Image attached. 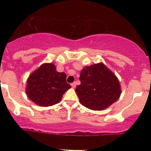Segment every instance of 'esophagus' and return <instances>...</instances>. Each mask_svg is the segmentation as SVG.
Listing matches in <instances>:
<instances>
[{
	"label": "esophagus",
	"mask_w": 151,
	"mask_h": 151,
	"mask_svg": "<svg viewBox=\"0 0 151 151\" xmlns=\"http://www.w3.org/2000/svg\"><path fill=\"white\" fill-rule=\"evenodd\" d=\"M71 86H72V88H75L76 87V83L75 82H73L71 84Z\"/></svg>",
	"instance_id": "esophagus-1"
}]
</instances>
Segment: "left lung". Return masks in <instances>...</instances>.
Wrapping results in <instances>:
<instances>
[{
	"mask_svg": "<svg viewBox=\"0 0 151 151\" xmlns=\"http://www.w3.org/2000/svg\"><path fill=\"white\" fill-rule=\"evenodd\" d=\"M79 80L76 93L81 104L91 110L108 108L121 96L119 79L102 62L84 67Z\"/></svg>",
	"mask_w": 151,
	"mask_h": 151,
	"instance_id": "left-lung-1",
	"label": "left lung"
}]
</instances>
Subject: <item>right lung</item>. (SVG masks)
<instances>
[{"label":"right lung","instance_id":"obj_1","mask_svg":"<svg viewBox=\"0 0 151 151\" xmlns=\"http://www.w3.org/2000/svg\"><path fill=\"white\" fill-rule=\"evenodd\" d=\"M65 72H57L52 63H44L27 78L26 94L35 104L50 106L61 101L71 86L67 84Z\"/></svg>","mask_w":151,"mask_h":151}]
</instances>
